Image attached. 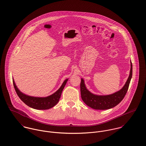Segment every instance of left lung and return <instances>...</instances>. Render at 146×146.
Instances as JSON below:
<instances>
[{
	"instance_id": "left-lung-1",
	"label": "left lung",
	"mask_w": 146,
	"mask_h": 146,
	"mask_svg": "<svg viewBox=\"0 0 146 146\" xmlns=\"http://www.w3.org/2000/svg\"><path fill=\"white\" fill-rule=\"evenodd\" d=\"M132 77V63L130 61V70L129 77L123 87L117 92L109 95H97L88 91L84 84V81L81 78V97L83 102L90 108L96 110H107L118 105L125 96L130 82Z\"/></svg>"
}]
</instances>
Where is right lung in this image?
<instances>
[{
  "label": "right lung",
  "mask_w": 146,
  "mask_h": 146,
  "mask_svg": "<svg viewBox=\"0 0 146 146\" xmlns=\"http://www.w3.org/2000/svg\"><path fill=\"white\" fill-rule=\"evenodd\" d=\"M68 80V79H66L55 93L45 97H33L24 94L17 88L14 80H13V83L17 95L25 104L34 109L47 110L54 107L59 102Z\"/></svg>",
  "instance_id": "right-lung-1"
}]
</instances>
